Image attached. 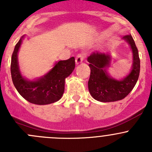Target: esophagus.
Returning a JSON list of instances; mask_svg holds the SVG:
<instances>
[{
	"label": "esophagus",
	"instance_id": "obj_1",
	"mask_svg": "<svg viewBox=\"0 0 152 152\" xmlns=\"http://www.w3.org/2000/svg\"><path fill=\"white\" fill-rule=\"evenodd\" d=\"M84 59H85L84 55L82 54V53H79V54H78L76 57V63L77 64V65L82 63V62H83Z\"/></svg>",
	"mask_w": 152,
	"mask_h": 152
}]
</instances>
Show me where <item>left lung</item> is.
I'll return each instance as SVG.
<instances>
[{
    "instance_id": "obj_1",
    "label": "left lung",
    "mask_w": 152,
    "mask_h": 152,
    "mask_svg": "<svg viewBox=\"0 0 152 152\" xmlns=\"http://www.w3.org/2000/svg\"><path fill=\"white\" fill-rule=\"evenodd\" d=\"M123 39L128 42L132 52V65L129 73L122 79L112 77L107 69L110 67V53H93L88 56L90 67L88 89L92 97L102 102H112L124 99L132 90L140 74V62L138 50L132 35H126Z\"/></svg>"
}]
</instances>
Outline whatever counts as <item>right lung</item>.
Wrapping results in <instances>:
<instances>
[{
	"instance_id": "1",
	"label": "right lung",
	"mask_w": 152,
	"mask_h": 152,
	"mask_svg": "<svg viewBox=\"0 0 152 152\" xmlns=\"http://www.w3.org/2000/svg\"><path fill=\"white\" fill-rule=\"evenodd\" d=\"M24 36L15 45L11 62V75L15 88L22 97L34 104L45 105L54 103L62 98L65 91V79L75 68V58L56 62L54 66L38 79L29 80L20 70L18 54Z\"/></svg>"
}]
</instances>
